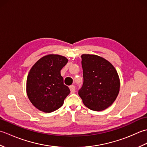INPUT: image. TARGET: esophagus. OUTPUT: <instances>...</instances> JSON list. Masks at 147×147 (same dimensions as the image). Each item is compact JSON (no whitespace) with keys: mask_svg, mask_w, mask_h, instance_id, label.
Wrapping results in <instances>:
<instances>
[{"mask_svg":"<svg viewBox=\"0 0 147 147\" xmlns=\"http://www.w3.org/2000/svg\"><path fill=\"white\" fill-rule=\"evenodd\" d=\"M69 89H70V91L71 93H73L75 92L76 91V88H75V86L74 85H71L69 86Z\"/></svg>","mask_w":147,"mask_h":147,"instance_id":"obj_1","label":"esophagus"}]
</instances>
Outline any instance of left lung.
Instances as JSON below:
<instances>
[{
    "label": "left lung",
    "instance_id": "left-lung-1",
    "mask_svg": "<svg viewBox=\"0 0 147 147\" xmlns=\"http://www.w3.org/2000/svg\"><path fill=\"white\" fill-rule=\"evenodd\" d=\"M83 84L78 94L84 105L100 111L111 106L119 92L120 80L110 62L96 55L83 54Z\"/></svg>",
    "mask_w": 147,
    "mask_h": 147
}]
</instances>
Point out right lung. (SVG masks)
Instances as JSON below:
<instances>
[{"instance_id":"add662e5","label":"right lung","mask_w":147,"mask_h":147,"mask_svg":"<svg viewBox=\"0 0 147 147\" xmlns=\"http://www.w3.org/2000/svg\"><path fill=\"white\" fill-rule=\"evenodd\" d=\"M68 59L60 55L49 54L40 59L29 72L26 93L32 104L40 111L50 113L64 104L70 90L64 85L61 70Z\"/></svg>"}]
</instances>
